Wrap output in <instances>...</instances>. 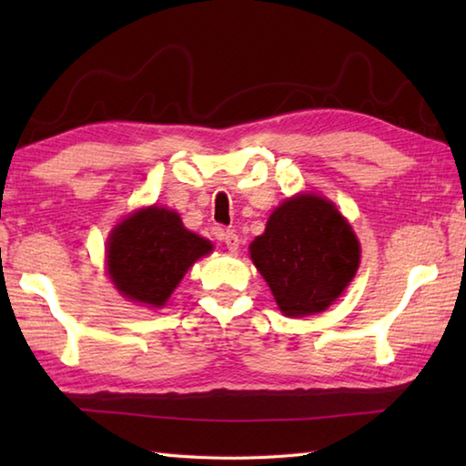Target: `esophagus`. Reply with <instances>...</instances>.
I'll list each match as a JSON object with an SVG mask.
<instances>
[{"label": "esophagus", "mask_w": 466, "mask_h": 466, "mask_svg": "<svg viewBox=\"0 0 466 466\" xmlns=\"http://www.w3.org/2000/svg\"><path fill=\"white\" fill-rule=\"evenodd\" d=\"M224 244H226V248L230 250V252H238V248H240V236L236 234V232H232V230H228L224 234Z\"/></svg>", "instance_id": "obj_1"}]
</instances>
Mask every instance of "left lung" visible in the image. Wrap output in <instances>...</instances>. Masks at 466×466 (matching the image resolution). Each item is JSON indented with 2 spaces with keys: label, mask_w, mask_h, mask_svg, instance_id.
I'll return each mask as SVG.
<instances>
[{
  "label": "left lung",
  "mask_w": 466,
  "mask_h": 466,
  "mask_svg": "<svg viewBox=\"0 0 466 466\" xmlns=\"http://www.w3.org/2000/svg\"><path fill=\"white\" fill-rule=\"evenodd\" d=\"M250 258L284 316L322 312L339 299L360 264L349 220L319 194H296L270 214Z\"/></svg>",
  "instance_id": "1"
}]
</instances>
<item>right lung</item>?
I'll return each mask as SVG.
<instances>
[{
  "instance_id": "1",
  "label": "right lung",
  "mask_w": 466,
  "mask_h": 466,
  "mask_svg": "<svg viewBox=\"0 0 466 466\" xmlns=\"http://www.w3.org/2000/svg\"><path fill=\"white\" fill-rule=\"evenodd\" d=\"M210 252V240L186 230L174 210L147 206L114 228L106 266L127 300L162 309L187 268Z\"/></svg>"
}]
</instances>
